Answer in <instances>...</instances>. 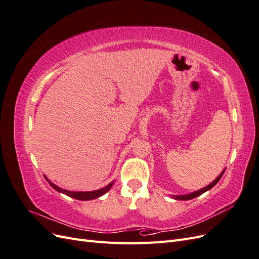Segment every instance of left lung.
I'll return each instance as SVG.
<instances>
[{
    "mask_svg": "<svg viewBox=\"0 0 259 259\" xmlns=\"http://www.w3.org/2000/svg\"><path fill=\"white\" fill-rule=\"evenodd\" d=\"M225 170L226 169H224L222 173H221V175H219L213 183L211 184H209L208 186H206L205 188H203V189H201V190H198V191H194V192H191L190 194H185V195H174V199H176V200H191V199H193V198H197V197H199V195H201L202 193H204L205 191H207V190H209V189H211V188H213L219 180H221V178H222V176L224 175V173H225Z\"/></svg>",
    "mask_w": 259,
    "mask_h": 259,
    "instance_id": "obj_1",
    "label": "left lung"
}]
</instances>
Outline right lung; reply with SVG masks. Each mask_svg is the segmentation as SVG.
Masks as SVG:
<instances>
[{"mask_svg":"<svg viewBox=\"0 0 259 259\" xmlns=\"http://www.w3.org/2000/svg\"><path fill=\"white\" fill-rule=\"evenodd\" d=\"M48 179V178H46ZM50 185L54 188L55 190L58 191V192H61V193H65L66 195H68V197H71V198H74L76 200H81V201H86V200H94L96 198H99L101 197V195L105 194L106 192H108L109 190L111 189V187L113 185V183L109 184L107 187L103 188V189H99V190H95V191H90V192H74V191H67V190H64V189H60L59 187H57L56 185H54L53 183L50 182Z\"/></svg>","mask_w":259,"mask_h":259,"instance_id":"right-lung-1","label":"right lung"}]
</instances>
